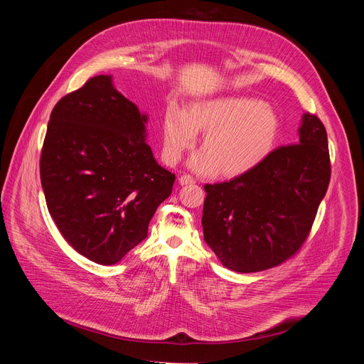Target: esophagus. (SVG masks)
Instances as JSON below:
<instances>
[{"instance_id": "34e87169", "label": "esophagus", "mask_w": 364, "mask_h": 364, "mask_svg": "<svg viewBox=\"0 0 364 364\" xmlns=\"http://www.w3.org/2000/svg\"><path fill=\"white\" fill-rule=\"evenodd\" d=\"M180 184L181 186H188V184H196V180L191 177V176H188V174H184V176H181L180 177Z\"/></svg>"}]
</instances>
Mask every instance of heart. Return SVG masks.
<instances>
[{"instance_id": "obj_1", "label": "heart", "mask_w": 364, "mask_h": 364, "mask_svg": "<svg viewBox=\"0 0 364 364\" xmlns=\"http://www.w3.org/2000/svg\"><path fill=\"white\" fill-rule=\"evenodd\" d=\"M204 132L203 149L194 154L190 167L198 174L233 177L261 164L275 148L279 135L277 111L249 96H223L200 100L187 112L170 108L164 119V151L170 163L181 160Z\"/></svg>"}]
</instances>
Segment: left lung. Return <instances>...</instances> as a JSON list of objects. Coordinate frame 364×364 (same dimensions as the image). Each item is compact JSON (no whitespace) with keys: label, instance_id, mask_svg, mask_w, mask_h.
<instances>
[{"label":"left lung","instance_id":"obj_1","mask_svg":"<svg viewBox=\"0 0 364 364\" xmlns=\"http://www.w3.org/2000/svg\"><path fill=\"white\" fill-rule=\"evenodd\" d=\"M298 132V144L274 149L253 170L204 186V240L223 267L242 274L265 271L306 240L331 164L327 131L316 115L304 114Z\"/></svg>","mask_w":364,"mask_h":364}]
</instances>
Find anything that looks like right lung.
I'll return each instance as SVG.
<instances>
[{"label":"right lung","mask_w":364,"mask_h":364,"mask_svg":"<svg viewBox=\"0 0 364 364\" xmlns=\"http://www.w3.org/2000/svg\"><path fill=\"white\" fill-rule=\"evenodd\" d=\"M146 115L111 76L90 77L51 111L40 157L47 209L66 242L100 265L141 243L176 176L145 139Z\"/></svg>","instance_id":"right-lung-1"}]
</instances>
